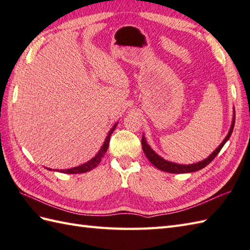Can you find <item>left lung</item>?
Returning a JSON list of instances; mask_svg holds the SVG:
<instances>
[{
	"instance_id": "8db88e82",
	"label": "left lung",
	"mask_w": 250,
	"mask_h": 250,
	"mask_svg": "<svg viewBox=\"0 0 250 250\" xmlns=\"http://www.w3.org/2000/svg\"><path fill=\"white\" fill-rule=\"evenodd\" d=\"M234 123H235V113L233 114V121H232L230 130L228 132V135H227V137L224 139V141L220 143V146L217 148H216L215 151L212 154H210L208 158H205L204 160H202V162H199L197 164L179 165V164H175V163L168 162V160L162 158L158 154H156L153 151L151 146H148L144 135L142 136V141H141L143 152H144V154H146V156L147 157L149 162L152 163V165H154L155 167H156L159 170H162V171L169 172V173H190V172H196V171L203 169L204 167H207V166L210 162H212V160L216 156H217V154L220 152L221 147H223L225 146V143L229 140V138H230L232 131H233V128H234Z\"/></svg>"
}]
</instances>
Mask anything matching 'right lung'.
I'll list each match as a JSON object with an SVG mask.
<instances>
[{"label": "right lung", "mask_w": 250, "mask_h": 250, "mask_svg": "<svg viewBox=\"0 0 250 250\" xmlns=\"http://www.w3.org/2000/svg\"><path fill=\"white\" fill-rule=\"evenodd\" d=\"M118 124H114V126L111 128V130L109 131V134L106 138V140H104L103 146L101 147V149H99V152L95 155V157H93L91 160H88L87 163L83 164L81 166H78V167H75V168H71V169H67V170H60V172H63V173H69V174H77V173H85V172L90 171L92 169H94L96 167V166L101 163L102 158L104 157V155L106 154L107 149H108V146H109V141H110V137H111V134L114 131L115 127ZM48 170H52V169H49L47 168ZM59 171V170H58Z\"/></svg>", "instance_id": "1"}]
</instances>
